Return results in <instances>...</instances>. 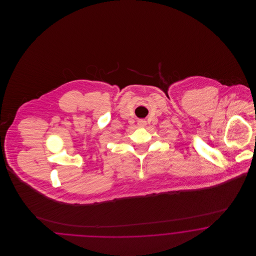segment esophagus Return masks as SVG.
<instances>
[{"label": "esophagus", "mask_w": 256, "mask_h": 256, "mask_svg": "<svg viewBox=\"0 0 256 256\" xmlns=\"http://www.w3.org/2000/svg\"><path fill=\"white\" fill-rule=\"evenodd\" d=\"M137 124H138V126H140V128H144V126H146V121L145 119H139V120L137 121Z\"/></svg>", "instance_id": "34e87169"}]
</instances>
